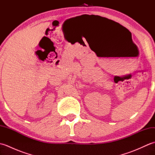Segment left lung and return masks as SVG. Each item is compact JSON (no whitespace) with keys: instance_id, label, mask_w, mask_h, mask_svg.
I'll return each mask as SVG.
<instances>
[{"instance_id":"left-lung-1","label":"left lung","mask_w":155,"mask_h":155,"mask_svg":"<svg viewBox=\"0 0 155 155\" xmlns=\"http://www.w3.org/2000/svg\"><path fill=\"white\" fill-rule=\"evenodd\" d=\"M101 18H103V19L105 20V21H107V22H110V23H114V24L119 25V24H118V23H117V22H114V21H112V20H110V19H108V18H107L101 17Z\"/></svg>"}]
</instances>
